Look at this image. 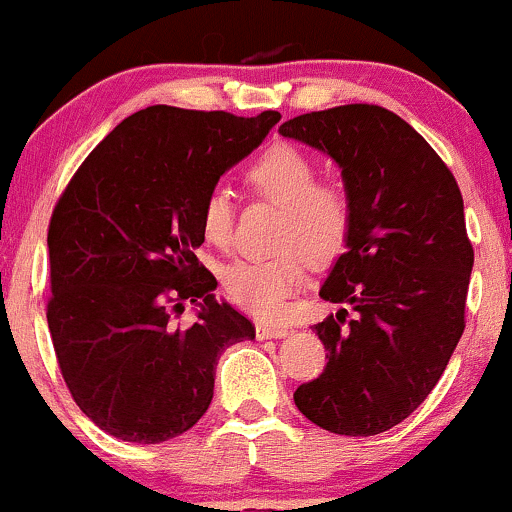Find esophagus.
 Segmentation results:
<instances>
[{
	"label": "esophagus",
	"instance_id": "1",
	"mask_svg": "<svg viewBox=\"0 0 512 512\" xmlns=\"http://www.w3.org/2000/svg\"><path fill=\"white\" fill-rule=\"evenodd\" d=\"M257 332V339H284L286 334H289V327L286 325H264V322H260V325L255 327Z\"/></svg>",
	"mask_w": 512,
	"mask_h": 512
}]
</instances>
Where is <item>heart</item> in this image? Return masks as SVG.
Masks as SVG:
<instances>
[{
  "label": "heart",
  "mask_w": 512,
  "mask_h": 512,
  "mask_svg": "<svg viewBox=\"0 0 512 512\" xmlns=\"http://www.w3.org/2000/svg\"><path fill=\"white\" fill-rule=\"evenodd\" d=\"M248 182L257 195L281 207L279 250L269 257H245L223 274L228 298L252 315L274 317L301 286L308 255L332 260L351 231V197L337 180H317V163L291 144H276L252 163ZM236 204L228 190L214 187L199 209L202 236L216 248L233 238Z\"/></svg>",
  "instance_id": "heart-1"
}]
</instances>
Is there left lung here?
Listing matches in <instances>:
<instances>
[{
	"instance_id": "8db88e82",
	"label": "left lung",
	"mask_w": 512,
	"mask_h": 512,
	"mask_svg": "<svg viewBox=\"0 0 512 512\" xmlns=\"http://www.w3.org/2000/svg\"><path fill=\"white\" fill-rule=\"evenodd\" d=\"M279 134L330 156L351 197L346 252L320 286L342 308L313 327L327 366L293 402L325 431L378 436L431 395L464 332L474 250L460 187L431 144L380 105L298 115Z\"/></svg>"
}]
</instances>
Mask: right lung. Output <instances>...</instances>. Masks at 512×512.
<instances>
[{
	"label": "right lung",
	"instance_id": "add662e5",
	"mask_svg": "<svg viewBox=\"0 0 512 512\" xmlns=\"http://www.w3.org/2000/svg\"><path fill=\"white\" fill-rule=\"evenodd\" d=\"M279 120L151 105L88 154L52 211V346L74 402L110 436L151 445L190 431L219 356L255 339L197 262L199 209ZM185 300L198 322L182 331L172 313Z\"/></svg>",
	"mask_w": 512,
	"mask_h": 512
}]
</instances>
